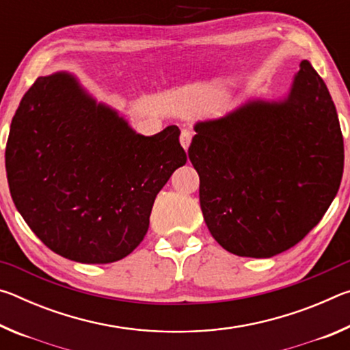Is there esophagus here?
Listing matches in <instances>:
<instances>
[{
    "label": "esophagus",
    "instance_id": "esophagus-1",
    "mask_svg": "<svg viewBox=\"0 0 350 350\" xmlns=\"http://www.w3.org/2000/svg\"><path fill=\"white\" fill-rule=\"evenodd\" d=\"M191 139H193V133L189 131V129H182V133H180V145L183 146V150H188L189 144H191Z\"/></svg>",
    "mask_w": 350,
    "mask_h": 350
}]
</instances>
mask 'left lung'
I'll return each mask as SVG.
<instances>
[{
  "mask_svg": "<svg viewBox=\"0 0 350 350\" xmlns=\"http://www.w3.org/2000/svg\"><path fill=\"white\" fill-rule=\"evenodd\" d=\"M188 157L219 245L271 258L304 238L338 193L345 145L327 86L303 60L286 97L198 122Z\"/></svg>",
  "mask_w": 350,
  "mask_h": 350,
  "instance_id": "left-lung-1",
  "label": "left lung"
}]
</instances>
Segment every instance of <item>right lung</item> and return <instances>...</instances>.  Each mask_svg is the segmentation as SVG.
Here are the masks:
<instances>
[{
  "instance_id": "1",
  "label": "right lung",
  "mask_w": 350,
  "mask_h": 350,
  "mask_svg": "<svg viewBox=\"0 0 350 350\" xmlns=\"http://www.w3.org/2000/svg\"><path fill=\"white\" fill-rule=\"evenodd\" d=\"M176 125L142 135L77 77H38L5 146L14 204L52 252L81 264L128 256L150 227L157 193L187 163Z\"/></svg>"
}]
</instances>
